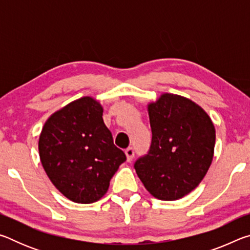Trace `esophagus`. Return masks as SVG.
Masks as SVG:
<instances>
[{
    "label": "esophagus",
    "mask_w": 250,
    "mask_h": 250,
    "mask_svg": "<svg viewBox=\"0 0 250 250\" xmlns=\"http://www.w3.org/2000/svg\"><path fill=\"white\" fill-rule=\"evenodd\" d=\"M125 155H126V161L128 162H130V161H132L133 156H134V150L132 149V147H128L125 151Z\"/></svg>",
    "instance_id": "esophagus-1"
}]
</instances>
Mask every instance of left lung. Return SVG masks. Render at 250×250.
<instances>
[{"mask_svg":"<svg viewBox=\"0 0 250 250\" xmlns=\"http://www.w3.org/2000/svg\"><path fill=\"white\" fill-rule=\"evenodd\" d=\"M152 142L149 153L134 164L152 196L175 201L194 191L214 158L216 131L201 105L164 92L147 104Z\"/></svg>","mask_w":250,"mask_h":250,"instance_id":"left-lung-1","label":"left lung"}]
</instances>
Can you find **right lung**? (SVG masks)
Returning <instances> with one entry per match:
<instances>
[{
	"mask_svg": "<svg viewBox=\"0 0 250 250\" xmlns=\"http://www.w3.org/2000/svg\"><path fill=\"white\" fill-rule=\"evenodd\" d=\"M98 100L86 96L55 111L43 125L40 159L48 179L62 195L79 204L99 201L125 161L113 145Z\"/></svg>",
	"mask_w": 250,
	"mask_h": 250,
	"instance_id": "right-lung-1",
	"label": "right lung"
}]
</instances>
